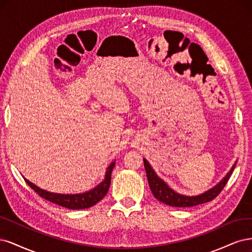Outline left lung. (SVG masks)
Segmentation results:
<instances>
[{
  "label": "left lung",
  "mask_w": 252,
  "mask_h": 252,
  "mask_svg": "<svg viewBox=\"0 0 252 252\" xmlns=\"http://www.w3.org/2000/svg\"><path fill=\"white\" fill-rule=\"evenodd\" d=\"M143 163H144L145 173H147L150 189L154 194V197H155L158 201L164 203V204L174 206V207H191V206L203 204V203L214 200L218 194L222 191L226 183L228 182L229 178L235 167V163H234L231 169L224 177V179H222L220 183H218L216 186H214L213 189H210L209 190L199 194V196L189 197V196H184V194L176 192L175 190L170 189L163 180L160 179V178L157 176V174L154 172L153 167L151 166V164L149 163L147 159L143 158Z\"/></svg>",
  "instance_id": "left-lung-1"
}]
</instances>
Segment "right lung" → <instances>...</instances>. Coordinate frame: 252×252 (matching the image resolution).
<instances>
[{
  "label": "right lung",
  "mask_w": 252,
  "mask_h": 252,
  "mask_svg": "<svg viewBox=\"0 0 252 252\" xmlns=\"http://www.w3.org/2000/svg\"><path fill=\"white\" fill-rule=\"evenodd\" d=\"M114 166H115V161H113L107 168L103 181L97 185L93 189L83 193L63 194V193L50 192V191L39 189L38 186L27 180L26 178H24V179H25L26 183L38 194V196L48 201L69 209H85V208L94 206L96 203H98L105 196V194H107L111 184V174Z\"/></svg>",
  "instance_id": "1"
}]
</instances>
